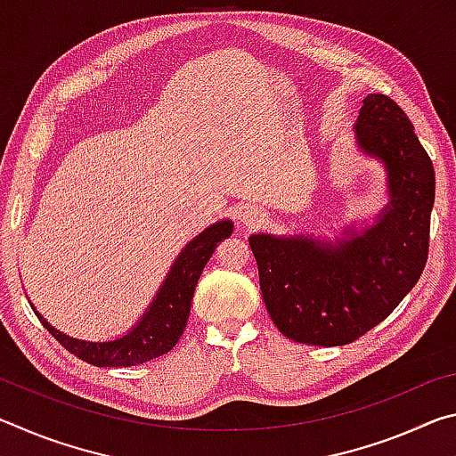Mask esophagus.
<instances>
[{"mask_svg":"<svg viewBox=\"0 0 456 456\" xmlns=\"http://www.w3.org/2000/svg\"><path fill=\"white\" fill-rule=\"evenodd\" d=\"M239 221L243 223L245 227H256V225H259L261 221H264V211L259 209V207H256V205H243V207H239Z\"/></svg>","mask_w":456,"mask_h":456,"instance_id":"1","label":"esophagus"}]
</instances>
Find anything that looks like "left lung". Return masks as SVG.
Here are the masks:
<instances>
[{
    "label": "left lung",
    "instance_id": "left-lung-1",
    "mask_svg": "<svg viewBox=\"0 0 456 456\" xmlns=\"http://www.w3.org/2000/svg\"><path fill=\"white\" fill-rule=\"evenodd\" d=\"M354 138L386 171V203L372 223L336 237L253 233L249 245L273 323L293 342L344 346L388 318L428 257L435 168L403 108L368 94Z\"/></svg>",
    "mask_w": 456,
    "mask_h": 456
}]
</instances>
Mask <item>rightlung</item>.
<instances>
[{
	"label": "right lung",
	"instance_id": "1",
	"mask_svg": "<svg viewBox=\"0 0 456 456\" xmlns=\"http://www.w3.org/2000/svg\"><path fill=\"white\" fill-rule=\"evenodd\" d=\"M231 233H233V221L223 219L215 221L213 225L192 237L173 261L171 269H168L163 283H160L157 296L152 297V302L146 307L144 314L136 320L133 328L114 339L92 342V339L68 336L58 328H53L36 310L32 302H29V305H32V310L44 323V328L68 352H72L74 356L82 358L88 364H94L98 368H126L144 364V362L171 352L175 344L179 342L184 326H187L192 293H195L199 277L203 273L207 261L211 259L215 247Z\"/></svg>",
	"mask_w": 456,
	"mask_h": 456
}]
</instances>
